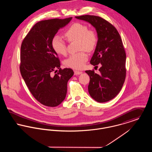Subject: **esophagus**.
<instances>
[{"instance_id":"1","label":"esophagus","mask_w":152,"mask_h":152,"mask_svg":"<svg viewBox=\"0 0 152 152\" xmlns=\"http://www.w3.org/2000/svg\"><path fill=\"white\" fill-rule=\"evenodd\" d=\"M83 73L82 71H77V70H75L74 71V74L77 75H80V74H81Z\"/></svg>"}]
</instances>
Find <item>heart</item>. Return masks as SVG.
Here are the masks:
<instances>
[{
  "label": "heart",
  "mask_w": 152,
  "mask_h": 152,
  "mask_svg": "<svg viewBox=\"0 0 152 152\" xmlns=\"http://www.w3.org/2000/svg\"><path fill=\"white\" fill-rule=\"evenodd\" d=\"M65 37L69 42L77 41L79 50L92 51L98 43V36L96 32L88 29L87 25L81 23L72 24L64 33ZM51 45L54 51L61 56H65L67 53L66 45L64 40L58 35L54 36L51 40ZM88 59V55L84 51L69 56L64 61L65 65L74 69H81Z\"/></svg>",
  "instance_id": "heart-1"
}]
</instances>
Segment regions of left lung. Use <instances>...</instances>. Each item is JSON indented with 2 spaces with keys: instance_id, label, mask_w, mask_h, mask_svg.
Listing matches in <instances>:
<instances>
[{
  "instance_id": "8db88e82",
  "label": "left lung",
  "mask_w": 152,
  "mask_h": 152,
  "mask_svg": "<svg viewBox=\"0 0 152 152\" xmlns=\"http://www.w3.org/2000/svg\"><path fill=\"white\" fill-rule=\"evenodd\" d=\"M91 24L96 29L98 43L90 61L92 65L101 64L100 74L94 70L86 72L90 77L88 92L98 102L114 98L121 90L126 77V53L116 28L104 19L93 15L75 16Z\"/></svg>"
}]
</instances>
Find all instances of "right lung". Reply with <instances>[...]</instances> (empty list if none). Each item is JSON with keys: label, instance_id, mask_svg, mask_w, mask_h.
Wrapping results in <instances>:
<instances>
[{"label": "right lung", "instance_id": "obj_1", "mask_svg": "<svg viewBox=\"0 0 152 152\" xmlns=\"http://www.w3.org/2000/svg\"><path fill=\"white\" fill-rule=\"evenodd\" d=\"M72 18L52 19L36 23L22 42L20 71L29 91L40 103L54 107L65 99L68 81L74 71L60 68L57 54L51 45L53 37ZM56 69L59 71L53 76Z\"/></svg>", "mask_w": 152, "mask_h": 152}]
</instances>
